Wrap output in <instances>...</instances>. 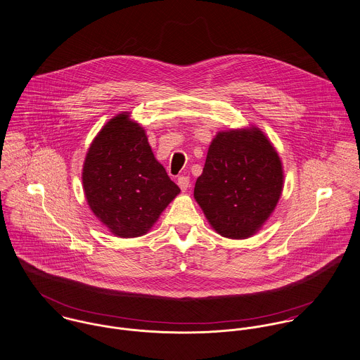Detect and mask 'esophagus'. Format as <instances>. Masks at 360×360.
Returning a JSON list of instances; mask_svg holds the SVG:
<instances>
[{"label":"esophagus","instance_id":"esophagus-1","mask_svg":"<svg viewBox=\"0 0 360 360\" xmlns=\"http://www.w3.org/2000/svg\"><path fill=\"white\" fill-rule=\"evenodd\" d=\"M178 185H179V188H181V191H182V192L188 191V188H189V185H191V179H189V176H186V175H181V176L178 178Z\"/></svg>","mask_w":360,"mask_h":360}]
</instances>
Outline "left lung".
<instances>
[{"mask_svg":"<svg viewBox=\"0 0 360 360\" xmlns=\"http://www.w3.org/2000/svg\"><path fill=\"white\" fill-rule=\"evenodd\" d=\"M283 189L279 155L258 129L219 132L211 142L195 199L225 238L254 235L274 212Z\"/></svg>","mask_w":360,"mask_h":360,"instance_id":"obj_1","label":"left lung"}]
</instances>
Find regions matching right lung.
<instances>
[{
	"label": "right lung",
	"instance_id": "right-lung-1",
	"mask_svg": "<svg viewBox=\"0 0 360 360\" xmlns=\"http://www.w3.org/2000/svg\"><path fill=\"white\" fill-rule=\"evenodd\" d=\"M82 185L92 212L120 238L145 235L181 192L155 159L143 128L124 113L91 143Z\"/></svg>",
	"mask_w": 360,
	"mask_h": 360
}]
</instances>
